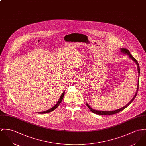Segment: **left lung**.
<instances>
[{"instance_id": "obj_1", "label": "left lung", "mask_w": 146, "mask_h": 146, "mask_svg": "<svg viewBox=\"0 0 146 146\" xmlns=\"http://www.w3.org/2000/svg\"><path fill=\"white\" fill-rule=\"evenodd\" d=\"M121 51L122 52L128 54L129 56V57H130L132 60H133V61H134L136 63V64H137V67H138V86H137V91H136V93H135V95L134 96V97L130 101V102H129V103H128L126 106L122 107L121 108L119 109H117V110H116L109 111H99V110H94L93 109L91 108L90 107V106L87 104L86 105H87V106L88 107V108H89L93 113H95V114H98V115H112V114H115L119 113L120 111H121V110H124L125 108H126L127 106H128L134 100V99H135V98L136 96H137V94L138 91V87H139V74H140V68H139V64H138V61L136 60L135 58H134L133 57L132 55L131 54L130 52L128 50H127V49H126V48H121Z\"/></svg>"}]
</instances>
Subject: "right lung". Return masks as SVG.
Masks as SVG:
<instances>
[{
  "instance_id": "right-lung-1",
  "label": "right lung",
  "mask_w": 146,
  "mask_h": 146,
  "mask_svg": "<svg viewBox=\"0 0 146 146\" xmlns=\"http://www.w3.org/2000/svg\"><path fill=\"white\" fill-rule=\"evenodd\" d=\"M64 94H65V92H64L62 94V95H61V96H60V99H59V100L58 101V102H57V103L54 106L52 107V108H51V109H50L49 110H46V111H42V112H38V113H39V114H44V113H50V112H51V111H52L53 110H54V109H56L58 106L60 105V104L61 103V102H62V99H63V98H64Z\"/></svg>"
}]
</instances>
